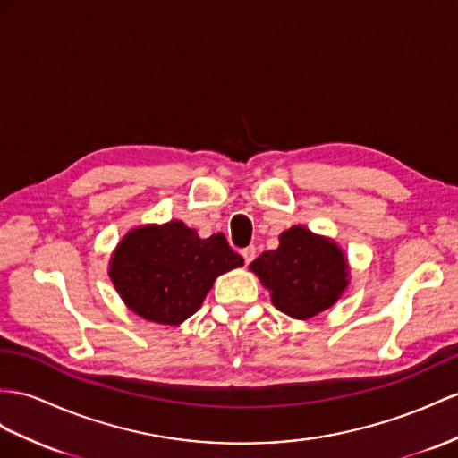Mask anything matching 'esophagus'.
Segmentation results:
<instances>
[{"instance_id": "34e87169", "label": "esophagus", "mask_w": 458, "mask_h": 458, "mask_svg": "<svg viewBox=\"0 0 458 458\" xmlns=\"http://www.w3.org/2000/svg\"><path fill=\"white\" fill-rule=\"evenodd\" d=\"M242 255H243V261H245V265H250V263L255 259L257 251H255L253 245H250V248H245V250L242 251Z\"/></svg>"}]
</instances>
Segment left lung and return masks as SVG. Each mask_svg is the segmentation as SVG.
Instances as JSON below:
<instances>
[{
  "label": "left lung",
  "mask_w": 458,
  "mask_h": 458,
  "mask_svg": "<svg viewBox=\"0 0 458 458\" xmlns=\"http://www.w3.org/2000/svg\"><path fill=\"white\" fill-rule=\"evenodd\" d=\"M250 267L273 292L276 310L294 319H310L331 308L348 284L343 251L303 226L283 232L278 248Z\"/></svg>",
  "instance_id": "left-lung-1"
}]
</instances>
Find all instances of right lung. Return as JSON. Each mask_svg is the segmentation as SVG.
<instances>
[{"instance_id": "right-lung-1", "label": "right lung", "mask_w": 458, "mask_h": 458, "mask_svg": "<svg viewBox=\"0 0 458 458\" xmlns=\"http://www.w3.org/2000/svg\"><path fill=\"white\" fill-rule=\"evenodd\" d=\"M240 265L243 259L222 233L201 240L174 220L129 232L112 257L110 276L140 318L180 325L201 308L215 278Z\"/></svg>"}]
</instances>
